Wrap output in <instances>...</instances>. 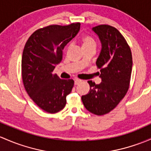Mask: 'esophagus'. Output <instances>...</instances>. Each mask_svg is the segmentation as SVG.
<instances>
[{
    "label": "esophagus",
    "instance_id": "1",
    "mask_svg": "<svg viewBox=\"0 0 151 151\" xmlns=\"http://www.w3.org/2000/svg\"><path fill=\"white\" fill-rule=\"evenodd\" d=\"M81 82H82V80H78V79H76V80H74V85H78Z\"/></svg>",
    "mask_w": 151,
    "mask_h": 151
}]
</instances>
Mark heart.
Masks as SVG:
<instances>
[{"label": "heart", "mask_w": 151, "mask_h": 151, "mask_svg": "<svg viewBox=\"0 0 151 151\" xmlns=\"http://www.w3.org/2000/svg\"><path fill=\"white\" fill-rule=\"evenodd\" d=\"M82 46H86V45H96V41L94 40L93 38H92L90 36H84L82 39Z\"/></svg>", "instance_id": "b5f03b06"}]
</instances>
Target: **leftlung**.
<instances>
[{"label":"left lung","mask_w":151,"mask_h":151,"mask_svg":"<svg viewBox=\"0 0 151 151\" xmlns=\"http://www.w3.org/2000/svg\"><path fill=\"white\" fill-rule=\"evenodd\" d=\"M101 43L96 61L101 69V82L96 85L90 80V91L82 96L86 109L96 115L112 111L125 96L129 86L132 56L126 40L118 29L106 24L93 27Z\"/></svg>","instance_id":"8db88e82"}]
</instances>
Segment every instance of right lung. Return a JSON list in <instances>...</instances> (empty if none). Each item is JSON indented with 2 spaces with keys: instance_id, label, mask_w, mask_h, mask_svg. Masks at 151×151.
<instances>
[{
  "instance_id": "1",
  "label": "right lung",
  "mask_w": 151,
  "mask_h": 151,
  "mask_svg": "<svg viewBox=\"0 0 151 151\" xmlns=\"http://www.w3.org/2000/svg\"><path fill=\"white\" fill-rule=\"evenodd\" d=\"M80 29V23L50 25L37 29L25 44L22 74L27 93L40 109L50 114L65 107L73 80H61L53 70L63 58L64 47Z\"/></svg>"
}]
</instances>
